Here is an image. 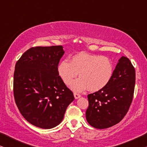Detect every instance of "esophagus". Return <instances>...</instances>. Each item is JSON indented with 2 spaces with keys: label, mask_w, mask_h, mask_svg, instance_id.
Listing matches in <instances>:
<instances>
[{
  "label": "esophagus",
  "mask_w": 147,
  "mask_h": 147,
  "mask_svg": "<svg viewBox=\"0 0 147 147\" xmlns=\"http://www.w3.org/2000/svg\"><path fill=\"white\" fill-rule=\"evenodd\" d=\"M74 97H75L76 99H78V98H80V97H81V95L78 93H74Z\"/></svg>",
  "instance_id": "obj_1"
}]
</instances>
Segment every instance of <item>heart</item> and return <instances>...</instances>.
<instances>
[{"mask_svg": "<svg viewBox=\"0 0 147 147\" xmlns=\"http://www.w3.org/2000/svg\"><path fill=\"white\" fill-rule=\"evenodd\" d=\"M60 78L66 85L74 81L71 88L75 92L83 91L86 88L92 92L102 89L109 84L114 74V65L105 56L80 53L73 56L70 63L63 61L57 67Z\"/></svg>", "mask_w": 147, "mask_h": 147, "instance_id": "heart-1", "label": "heart"}]
</instances>
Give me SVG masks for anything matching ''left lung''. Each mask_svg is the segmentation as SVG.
I'll return each mask as SVG.
<instances>
[{"instance_id": "obj_1", "label": "left lung", "mask_w": 147, "mask_h": 147, "mask_svg": "<svg viewBox=\"0 0 147 147\" xmlns=\"http://www.w3.org/2000/svg\"><path fill=\"white\" fill-rule=\"evenodd\" d=\"M135 69L129 59L122 57L106 87L88 95L89 106L86 117L88 123L98 129L118 124L128 111L133 98Z\"/></svg>"}]
</instances>
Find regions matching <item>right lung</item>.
I'll return each instance as SVG.
<instances>
[{
  "mask_svg": "<svg viewBox=\"0 0 147 147\" xmlns=\"http://www.w3.org/2000/svg\"><path fill=\"white\" fill-rule=\"evenodd\" d=\"M64 53L61 45L31 47L16 63L15 103L25 119L37 127L49 129L57 126L74 100L73 92L57 72Z\"/></svg>",
  "mask_w": 147,
  "mask_h": 147,
  "instance_id": "right-lung-1",
  "label": "right lung"
}]
</instances>
